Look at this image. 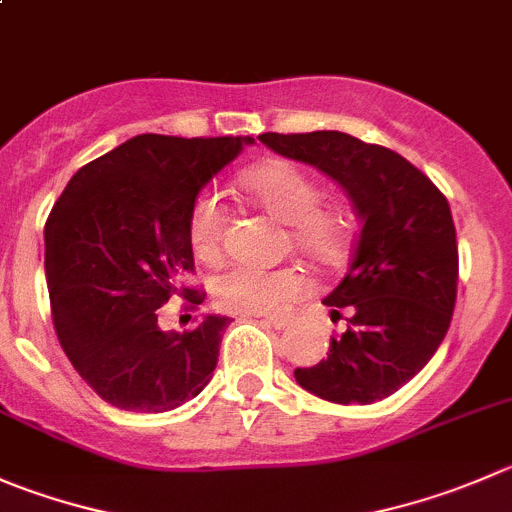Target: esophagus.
<instances>
[{"instance_id":"esophagus-1","label":"esophagus","mask_w":512,"mask_h":512,"mask_svg":"<svg viewBox=\"0 0 512 512\" xmlns=\"http://www.w3.org/2000/svg\"><path fill=\"white\" fill-rule=\"evenodd\" d=\"M260 322H265V325H270V327H275V330H285L287 325H290V315H267V317H262Z\"/></svg>"}]
</instances>
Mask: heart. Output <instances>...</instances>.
I'll use <instances>...</instances> for the list:
<instances>
[{"instance_id": "1", "label": "heart", "mask_w": 512, "mask_h": 512, "mask_svg": "<svg viewBox=\"0 0 512 512\" xmlns=\"http://www.w3.org/2000/svg\"><path fill=\"white\" fill-rule=\"evenodd\" d=\"M242 185L252 200L285 222L292 247L317 265H340L350 250V217L342 207L322 202V187L300 165L272 160L245 172ZM225 235V202L215 190L197 195L190 210V242L200 260H215ZM310 292V280L297 267L232 265L215 277L212 297L227 312H277Z\"/></svg>"}]
</instances>
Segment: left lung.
I'll list each match as a JSON object with an SVG mask.
<instances>
[{"label":"left lung","instance_id":"1","mask_svg":"<svg viewBox=\"0 0 512 512\" xmlns=\"http://www.w3.org/2000/svg\"><path fill=\"white\" fill-rule=\"evenodd\" d=\"M277 155L330 175L360 217L347 275L325 297L347 330L295 380L340 405H370L413 380L443 342L458 295V242L450 205L398 152L345 132L260 135Z\"/></svg>","mask_w":512,"mask_h":512}]
</instances>
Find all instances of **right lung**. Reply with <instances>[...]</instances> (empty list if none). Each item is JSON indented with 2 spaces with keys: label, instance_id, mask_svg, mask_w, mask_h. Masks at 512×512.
Wrapping results in <instances>:
<instances>
[{
  "label": "right lung",
  "instance_id": "add662e5",
  "mask_svg": "<svg viewBox=\"0 0 512 512\" xmlns=\"http://www.w3.org/2000/svg\"><path fill=\"white\" fill-rule=\"evenodd\" d=\"M242 145L252 137L137 135L84 165L54 202L44 225L54 330L104 403L167 413L210 382L230 317L207 315L185 332L157 317L170 297L187 310L205 300L180 285L195 272L190 210Z\"/></svg>",
  "mask_w": 512,
  "mask_h": 512
}]
</instances>
